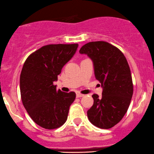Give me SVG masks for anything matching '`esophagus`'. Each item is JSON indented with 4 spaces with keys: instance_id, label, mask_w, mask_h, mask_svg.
<instances>
[{
    "instance_id": "34e87169",
    "label": "esophagus",
    "mask_w": 154,
    "mask_h": 154,
    "mask_svg": "<svg viewBox=\"0 0 154 154\" xmlns=\"http://www.w3.org/2000/svg\"><path fill=\"white\" fill-rule=\"evenodd\" d=\"M83 96H84V94H81V93H79V92H76V97H78V98H79V97H82Z\"/></svg>"
}]
</instances>
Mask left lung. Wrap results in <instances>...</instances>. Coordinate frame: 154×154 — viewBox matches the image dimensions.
Returning a JSON list of instances; mask_svg holds the SVG:
<instances>
[{
  "instance_id": "left-lung-1",
  "label": "left lung",
  "mask_w": 154,
  "mask_h": 154,
  "mask_svg": "<svg viewBox=\"0 0 154 154\" xmlns=\"http://www.w3.org/2000/svg\"><path fill=\"white\" fill-rule=\"evenodd\" d=\"M79 53L92 60L95 77L103 88L102 97L92 96L94 105L87 112L88 119L99 128H112L127 113L133 94L127 59L117 47L104 41L88 42Z\"/></svg>"
}]
</instances>
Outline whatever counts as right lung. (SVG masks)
Wrapping results in <instances>:
<instances>
[{
    "instance_id": "1",
    "label": "right lung",
    "mask_w": 154,
    "mask_h": 154,
    "mask_svg": "<svg viewBox=\"0 0 154 154\" xmlns=\"http://www.w3.org/2000/svg\"><path fill=\"white\" fill-rule=\"evenodd\" d=\"M78 44L44 45L26 59L20 75V92L24 107L37 125L57 129L66 121L75 93L56 90L63 66L73 57Z\"/></svg>"
}]
</instances>
